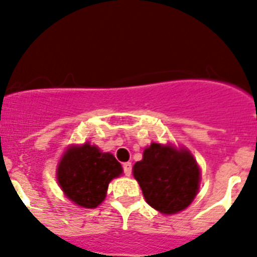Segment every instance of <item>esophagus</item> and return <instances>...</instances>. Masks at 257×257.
<instances>
[{
    "instance_id": "34e87169",
    "label": "esophagus",
    "mask_w": 257,
    "mask_h": 257,
    "mask_svg": "<svg viewBox=\"0 0 257 257\" xmlns=\"http://www.w3.org/2000/svg\"><path fill=\"white\" fill-rule=\"evenodd\" d=\"M122 167H123V172L126 176H130L131 175V170H133V166H131L130 162H126L122 165Z\"/></svg>"
}]
</instances>
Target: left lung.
I'll use <instances>...</instances> for the list:
<instances>
[{
  "label": "left lung",
  "instance_id": "left-lung-1",
  "mask_svg": "<svg viewBox=\"0 0 257 257\" xmlns=\"http://www.w3.org/2000/svg\"><path fill=\"white\" fill-rule=\"evenodd\" d=\"M133 170L147 203L165 215L185 210L198 193L201 171L187 149L152 143Z\"/></svg>",
  "mask_w": 257,
  "mask_h": 257
}]
</instances>
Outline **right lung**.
I'll use <instances>...</instances> for the list:
<instances>
[{
	"mask_svg": "<svg viewBox=\"0 0 257 257\" xmlns=\"http://www.w3.org/2000/svg\"><path fill=\"white\" fill-rule=\"evenodd\" d=\"M122 174V166L110 153L85 143L64 152L56 170L58 183L76 205L95 208L105 199L110 180Z\"/></svg>",
	"mask_w": 257,
	"mask_h": 257,
	"instance_id": "right-lung-1",
	"label": "right lung"
}]
</instances>
